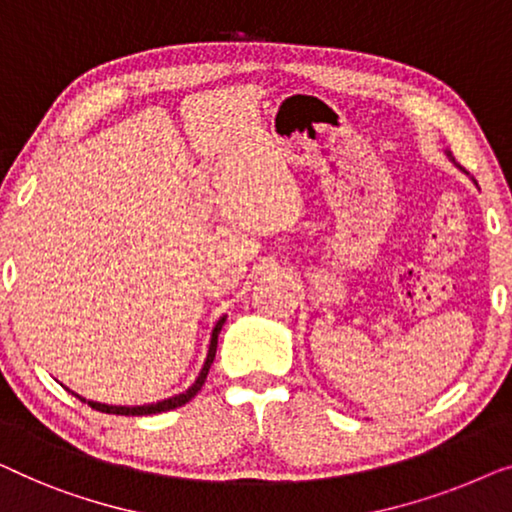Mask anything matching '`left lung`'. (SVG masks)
<instances>
[{"mask_svg":"<svg viewBox=\"0 0 512 512\" xmlns=\"http://www.w3.org/2000/svg\"><path fill=\"white\" fill-rule=\"evenodd\" d=\"M448 157H452V155H450V153H448ZM459 169H462V167H459Z\"/></svg>","mask_w":512,"mask_h":512,"instance_id":"1","label":"left lung"}]
</instances>
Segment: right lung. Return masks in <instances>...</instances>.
<instances>
[{"instance_id":"obj_1","label":"right lung","mask_w":512,"mask_h":512,"mask_svg":"<svg viewBox=\"0 0 512 512\" xmlns=\"http://www.w3.org/2000/svg\"><path fill=\"white\" fill-rule=\"evenodd\" d=\"M227 315H222V318L215 322V327L211 331V343H208V352H206V362L204 366H201L199 376L194 383L187 387L185 392L176 394V397H169L164 401H157V403H146V406H109V403H99V401H88L83 397H78V394H74V397H78L81 401L88 403V406H92L95 410H99V413H109V415H155V413H164V410H174L178 406H185L187 401H190L192 397H197V392L201 390V385L206 383V376H208V369H211L213 359H215V350H218V334L222 325H225Z\"/></svg>"}]
</instances>
